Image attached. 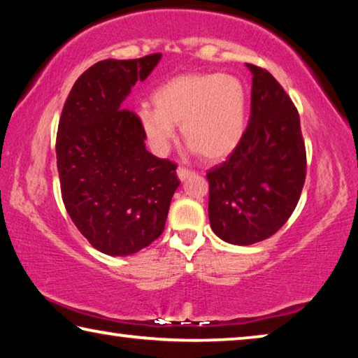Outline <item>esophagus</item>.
Wrapping results in <instances>:
<instances>
[{"label": "esophagus", "mask_w": 358, "mask_h": 358, "mask_svg": "<svg viewBox=\"0 0 358 358\" xmlns=\"http://www.w3.org/2000/svg\"><path fill=\"white\" fill-rule=\"evenodd\" d=\"M196 173L194 171H191V169H186V167H178L177 169V175H178V178L181 180V181H185V180H187L189 177H192V175Z\"/></svg>", "instance_id": "1"}]
</instances>
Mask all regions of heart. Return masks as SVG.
<instances>
[{
  "label": "heart",
  "mask_w": 358,
  "mask_h": 358,
  "mask_svg": "<svg viewBox=\"0 0 358 358\" xmlns=\"http://www.w3.org/2000/svg\"><path fill=\"white\" fill-rule=\"evenodd\" d=\"M155 108L142 107L138 123L155 153L164 155L175 124L207 161H221L238 147L246 128V88L229 74H181L151 96Z\"/></svg>",
  "instance_id": "1"
}]
</instances>
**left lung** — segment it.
Instances as JSON below:
<instances>
[{
	"label": "left lung",
	"mask_w": 358,
	"mask_h": 358,
	"mask_svg": "<svg viewBox=\"0 0 358 358\" xmlns=\"http://www.w3.org/2000/svg\"><path fill=\"white\" fill-rule=\"evenodd\" d=\"M252 72L251 117L226 161L210 169L208 217L232 245H252L278 232L299 203L306 178L300 115L268 71Z\"/></svg>",
	"instance_id": "1"
}]
</instances>
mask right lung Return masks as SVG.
<instances>
[{
    "instance_id": "1",
    "label": "right lung",
    "mask_w": 358,
    "mask_h": 358,
    "mask_svg": "<svg viewBox=\"0 0 358 358\" xmlns=\"http://www.w3.org/2000/svg\"><path fill=\"white\" fill-rule=\"evenodd\" d=\"M161 53L104 59L77 78L57 132L62 197L72 222L96 250L129 256L164 230L180 185L177 164L145 148L138 115L123 101Z\"/></svg>"
}]
</instances>
